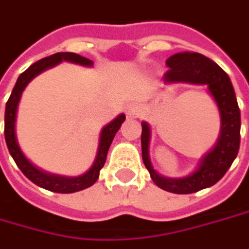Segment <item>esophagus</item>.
Returning <instances> with one entry per match:
<instances>
[{
  "label": "esophagus",
  "mask_w": 249,
  "mask_h": 249,
  "mask_svg": "<svg viewBox=\"0 0 249 249\" xmlns=\"http://www.w3.org/2000/svg\"><path fill=\"white\" fill-rule=\"evenodd\" d=\"M125 112H126V117H138L139 110L135 106H128L125 108Z\"/></svg>",
  "instance_id": "34e87169"
}]
</instances>
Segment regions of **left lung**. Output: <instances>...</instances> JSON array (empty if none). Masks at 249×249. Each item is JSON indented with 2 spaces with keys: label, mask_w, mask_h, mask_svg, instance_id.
<instances>
[{
  "label": "left lung",
  "mask_w": 249,
  "mask_h": 249,
  "mask_svg": "<svg viewBox=\"0 0 249 249\" xmlns=\"http://www.w3.org/2000/svg\"><path fill=\"white\" fill-rule=\"evenodd\" d=\"M166 65L169 70L163 76L165 84L187 83L207 86V91L217 104L220 114V135L217 142L200 159L197 168L183 178H166L155 170L149 155L151 126L145 121L142 123V160L149 170L151 179L158 187L166 192L189 195L215 184L237 158L240 149L241 114L228 74L212 59L195 52H180L170 56Z\"/></svg>",
  "instance_id": "obj_1"
}]
</instances>
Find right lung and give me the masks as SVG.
<instances>
[{"mask_svg":"<svg viewBox=\"0 0 249 249\" xmlns=\"http://www.w3.org/2000/svg\"><path fill=\"white\" fill-rule=\"evenodd\" d=\"M62 62H70V63L86 67L93 66V60H90L87 57H83L77 53L60 52V53H54L52 56H48L45 59H40V60H37L36 63H34L32 66L28 67L22 74L18 77V80L15 83V87H14V90L11 93V97L8 100L7 106H5V129H4V134H5V142H7L9 154L14 158L17 166L21 169V172L31 182H34L39 187H43V189L54 192V193H74V192H80L83 189H87V187L93 186L97 182V179L100 176V170L106 163L111 142L115 137L117 131L120 129L121 124L125 121V115L120 114L118 117H115L111 123H108L101 129L94 162H93L91 168L89 169L87 172H84L83 175H79V176L53 175V173L45 172V170L35 166L25 156L19 143H18L17 128H15L18 106H19V101H21V97H22L25 87L36 76H39L40 73H43L48 69L57 66Z\"/></svg>","mask_w":249,"mask_h":249,"instance_id":"right-lung-1","label":"right lung"}]
</instances>
